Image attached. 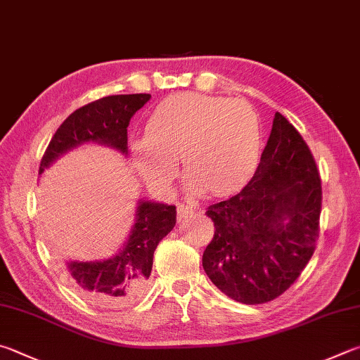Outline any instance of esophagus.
Returning a JSON list of instances; mask_svg holds the SVG:
<instances>
[{
	"label": "esophagus",
	"instance_id": "obj_1",
	"mask_svg": "<svg viewBox=\"0 0 360 360\" xmlns=\"http://www.w3.org/2000/svg\"><path fill=\"white\" fill-rule=\"evenodd\" d=\"M193 214H195V209L191 205H184V202L178 205V219L179 220L191 217V215H193Z\"/></svg>",
	"mask_w": 360,
	"mask_h": 360
}]
</instances>
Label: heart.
<instances>
[{"label":"heart","mask_w":360,"mask_h":360,"mask_svg":"<svg viewBox=\"0 0 360 360\" xmlns=\"http://www.w3.org/2000/svg\"><path fill=\"white\" fill-rule=\"evenodd\" d=\"M259 143L258 115L248 102L179 93L153 110L146 134L132 141V154L145 179L162 192L178 176L182 154L192 192L228 195L252 178Z\"/></svg>","instance_id":"b5f03b06"}]
</instances>
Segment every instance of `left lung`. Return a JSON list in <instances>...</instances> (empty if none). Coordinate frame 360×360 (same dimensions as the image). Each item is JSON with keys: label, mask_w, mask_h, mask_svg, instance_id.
Listing matches in <instances>:
<instances>
[{"label": "left lung", "mask_w": 360, "mask_h": 360, "mask_svg": "<svg viewBox=\"0 0 360 360\" xmlns=\"http://www.w3.org/2000/svg\"><path fill=\"white\" fill-rule=\"evenodd\" d=\"M321 179L309 146L276 113L259 165L234 197L207 207L214 238L202 269L238 302L264 304L296 282L315 252Z\"/></svg>", "instance_id": "8db88e82"}]
</instances>
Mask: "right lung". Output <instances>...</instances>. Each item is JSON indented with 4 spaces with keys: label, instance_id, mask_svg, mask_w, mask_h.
<instances>
[{
    "label": "right lung",
    "instance_id": "right-lung-1",
    "mask_svg": "<svg viewBox=\"0 0 360 360\" xmlns=\"http://www.w3.org/2000/svg\"><path fill=\"white\" fill-rule=\"evenodd\" d=\"M151 94L102 97L66 117L51 139L39 174L66 153L84 143H99L127 155V127ZM176 225V206L140 200L126 244L102 261L63 259L61 272L70 288L97 307H122L145 294L155 247Z\"/></svg>",
    "mask_w": 360,
    "mask_h": 360
}]
</instances>
